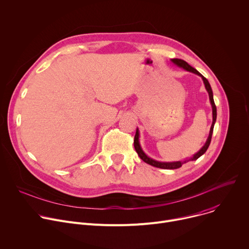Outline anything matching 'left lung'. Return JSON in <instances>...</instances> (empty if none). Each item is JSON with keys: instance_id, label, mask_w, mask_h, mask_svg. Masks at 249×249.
<instances>
[{"instance_id": "left-lung-1", "label": "left lung", "mask_w": 249, "mask_h": 249, "mask_svg": "<svg viewBox=\"0 0 249 249\" xmlns=\"http://www.w3.org/2000/svg\"><path fill=\"white\" fill-rule=\"evenodd\" d=\"M172 63H174L175 65H177L180 68H183L184 70L188 71V72H191V73H194L198 76H200L204 82V85H205V88L209 93V98H210V101H211V105H212V110H213V123H212V126H211V129H210V134H209V137L206 141L205 145L201 148V150L195 154L192 158L188 159V160H179V161H172V162H162V161H158V160H155L151 158H149L144 152L143 150H142L141 146H140V142H139V129L137 128L136 130V135H135V138H134V147H135V150L138 154V156L141 158V160H143L145 162L155 166V167H159V168H163V169H175V168H179L182 166L183 163H186L188 162L189 160H196L197 159H199L202 155H204L206 153V151L208 150L209 146H210V143H211V139H212V134H213V130H214V125L216 123V119H217V107L215 105V102H214V97H213V91H212V88L208 82V80L202 75L200 74L198 71L196 69H194L193 67H191L187 62H185L184 60H181V59H171Z\"/></svg>"}]
</instances>
